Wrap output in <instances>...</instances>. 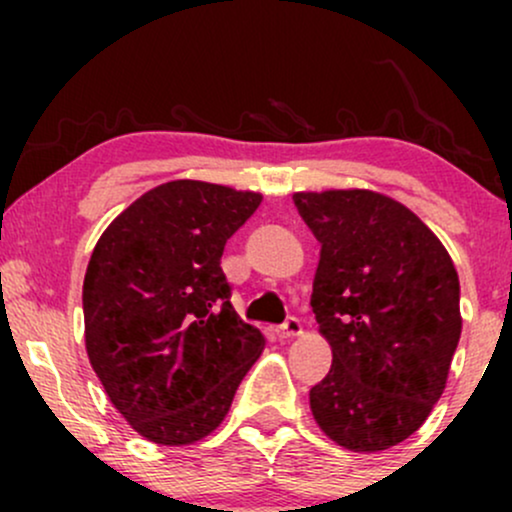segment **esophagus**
I'll list each match as a JSON object with an SVG mask.
<instances>
[{"instance_id": "esophagus-1", "label": "esophagus", "mask_w": 512, "mask_h": 512, "mask_svg": "<svg viewBox=\"0 0 512 512\" xmlns=\"http://www.w3.org/2000/svg\"><path fill=\"white\" fill-rule=\"evenodd\" d=\"M303 334V325L298 317H289V320L284 322V325L279 327V337L281 339H293V337H301Z\"/></svg>"}]
</instances>
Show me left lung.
<instances>
[{
  "label": "left lung",
  "mask_w": 512,
  "mask_h": 512,
  "mask_svg": "<svg viewBox=\"0 0 512 512\" xmlns=\"http://www.w3.org/2000/svg\"><path fill=\"white\" fill-rule=\"evenodd\" d=\"M293 202L322 245L310 305L332 346L310 409L342 448L387 450L419 431L448 383L462 332L455 264L414 211L380 192Z\"/></svg>",
  "instance_id": "8db88e82"
}]
</instances>
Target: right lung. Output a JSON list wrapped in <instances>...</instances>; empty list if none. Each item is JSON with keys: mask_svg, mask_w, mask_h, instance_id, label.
Masks as SVG:
<instances>
[{"mask_svg": "<svg viewBox=\"0 0 512 512\" xmlns=\"http://www.w3.org/2000/svg\"><path fill=\"white\" fill-rule=\"evenodd\" d=\"M260 192L173 180L132 202L98 238L84 276L86 354L127 424L190 445L226 419L264 349L221 272L226 240Z\"/></svg>", "mask_w": 512, "mask_h": 512, "instance_id": "obj_1", "label": "right lung"}]
</instances>
